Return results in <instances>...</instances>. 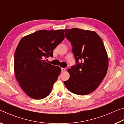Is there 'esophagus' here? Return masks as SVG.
I'll return each instance as SVG.
<instances>
[{"instance_id":"1","label":"esophagus","mask_w":124,"mask_h":124,"mask_svg":"<svg viewBox=\"0 0 124 124\" xmlns=\"http://www.w3.org/2000/svg\"><path fill=\"white\" fill-rule=\"evenodd\" d=\"M61 70H62V72H65V71H66V68H61Z\"/></svg>"}]
</instances>
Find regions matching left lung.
<instances>
[{
	"label": "left lung",
	"instance_id": "obj_1",
	"mask_svg": "<svg viewBox=\"0 0 124 124\" xmlns=\"http://www.w3.org/2000/svg\"><path fill=\"white\" fill-rule=\"evenodd\" d=\"M64 32L72 45L78 64L68 69L70 79L64 84L73 93L88 95L97 89L106 77L109 62L107 52L95 31L72 28L65 29Z\"/></svg>",
	"mask_w": 124,
	"mask_h": 124
}]
</instances>
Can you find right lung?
<instances>
[{
  "label": "right lung",
  "instance_id": "1",
  "mask_svg": "<svg viewBox=\"0 0 124 124\" xmlns=\"http://www.w3.org/2000/svg\"><path fill=\"white\" fill-rule=\"evenodd\" d=\"M63 29L40 30L24 36L16 47L14 71L20 87L29 97L40 100L50 95L61 68L44 60L63 40Z\"/></svg>",
  "mask_w": 124,
  "mask_h": 124
}]
</instances>
